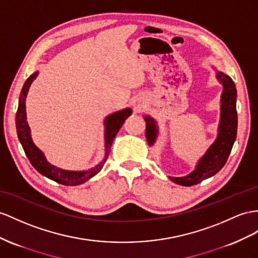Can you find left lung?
I'll return each mask as SVG.
<instances>
[{
	"label": "left lung",
	"mask_w": 258,
	"mask_h": 258,
	"mask_svg": "<svg viewBox=\"0 0 258 258\" xmlns=\"http://www.w3.org/2000/svg\"><path fill=\"white\" fill-rule=\"evenodd\" d=\"M218 81L223 86L220 105V122L218 136L200 160L194 171L181 177L169 176L171 181L183 186H192L215 175L226 164L231 149L236 138L237 113H236V89L230 76L222 72H217ZM146 121V138L149 146H153L158 136V127L153 117L145 116Z\"/></svg>",
	"instance_id": "1"
}]
</instances>
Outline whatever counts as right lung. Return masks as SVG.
<instances>
[{"instance_id":"1","label":"right lung","mask_w":258,"mask_h":258,"mask_svg":"<svg viewBox=\"0 0 258 258\" xmlns=\"http://www.w3.org/2000/svg\"><path fill=\"white\" fill-rule=\"evenodd\" d=\"M38 74L39 72H36L27 78V81L25 82L23 86L21 96H19L18 109L16 112V130H17L18 140L21 142L25 154L27 156L30 163L32 164V167H34L39 173L47 176L50 180H53L57 183L63 184V185H68V186H74V185H78V184L85 183L86 181H88L90 177L96 175L99 171L102 169L103 164L105 163V161H107L108 155L110 153L112 142H113L115 135L117 134L118 130L121 128L124 121L132 114V109L130 108L123 109L121 111L114 112V113H112L105 117L104 120L105 154L101 162H99L94 168L86 171H69V170L57 168L53 166V164L48 162L42 151L36 146L34 142H32V138L30 135V127L27 123V117H26V103H25L26 97H27L31 83L37 78Z\"/></svg>"}]
</instances>
